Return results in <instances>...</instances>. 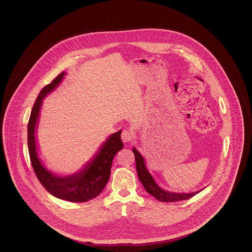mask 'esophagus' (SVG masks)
Returning <instances> with one entry per match:
<instances>
[{"label": "esophagus", "mask_w": 252, "mask_h": 252, "mask_svg": "<svg viewBox=\"0 0 252 252\" xmlns=\"http://www.w3.org/2000/svg\"><path fill=\"white\" fill-rule=\"evenodd\" d=\"M121 137H122V140H123L124 143H129V142H131L132 140H133L134 134L129 129H125L124 131L122 132Z\"/></svg>", "instance_id": "esophagus-1"}]
</instances>
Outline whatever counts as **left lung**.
Instances as JSON below:
<instances>
[{"instance_id":"8db88e82","label":"left lung","mask_w":252,"mask_h":252,"mask_svg":"<svg viewBox=\"0 0 252 252\" xmlns=\"http://www.w3.org/2000/svg\"><path fill=\"white\" fill-rule=\"evenodd\" d=\"M132 151L135 155L136 170H137L139 180L144 185L145 191L150 193L151 195H153L158 201L174 202V201L189 199L203 190L204 188L199 191L193 192H175L164 190L157 183L154 177L151 175V173L146 167L144 157L141 155V153L135 147L132 148Z\"/></svg>"}]
</instances>
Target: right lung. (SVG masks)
Listing matches in <instances>:
<instances>
[{
    "mask_svg": "<svg viewBox=\"0 0 252 252\" xmlns=\"http://www.w3.org/2000/svg\"><path fill=\"white\" fill-rule=\"evenodd\" d=\"M67 73L62 72L39 93L32 108L27 126L28 151L36 178L52 195L72 202H86L100 194L108 183L113 158L123 149L121 132L112 133L102 144L95 155L79 171L71 175H58L48 168L38 156L36 130L43 99L61 84Z\"/></svg>",
    "mask_w": 252,
    "mask_h": 252,
    "instance_id": "right-lung-1",
    "label": "right lung"
}]
</instances>
